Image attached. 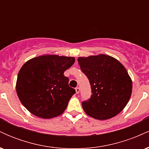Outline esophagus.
<instances>
[{
  "mask_svg": "<svg viewBox=\"0 0 149 149\" xmlns=\"http://www.w3.org/2000/svg\"><path fill=\"white\" fill-rule=\"evenodd\" d=\"M76 92L77 94L79 93V92H80V88H78V87H77V88H76Z\"/></svg>",
  "mask_w": 149,
  "mask_h": 149,
  "instance_id": "34e87169",
  "label": "esophagus"
}]
</instances>
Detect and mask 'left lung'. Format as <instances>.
Returning a JSON list of instances; mask_svg holds the SVG:
<instances>
[{"label": "left lung", "instance_id": "left-lung-1", "mask_svg": "<svg viewBox=\"0 0 149 149\" xmlns=\"http://www.w3.org/2000/svg\"><path fill=\"white\" fill-rule=\"evenodd\" d=\"M78 61L92 90L90 98L82 102L85 112L95 119L107 120L122 111L132 90V80L123 65L105 54L79 57Z\"/></svg>", "mask_w": 149, "mask_h": 149}]
</instances>
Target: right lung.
I'll return each instance as SVG.
<instances>
[{
    "instance_id": "1",
    "label": "right lung",
    "mask_w": 149,
    "mask_h": 149,
    "mask_svg": "<svg viewBox=\"0 0 149 149\" xmlns=\"http://www.w3.org/2000/svg\"><path fill=\"white\" fill-rule=\"evenodd\" d=\"M74 57L42 55L30 59L18 73L16 90L29 111L42 118L61 115L76 90L64 75L74 64Z\"/></svg>"
}]
</instances>
